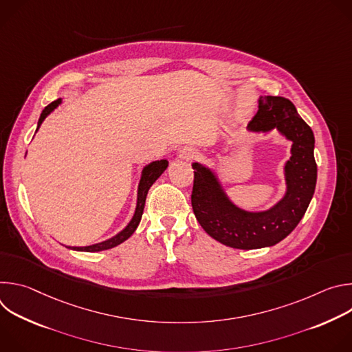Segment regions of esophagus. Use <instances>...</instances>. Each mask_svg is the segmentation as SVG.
Here are the masks:
<instances>
[{"mask_svg": "<svg viewBox=\"0 0 352 352\" xmlns=\"http://www.w3.org/2000/svg\"><path fill=\"white\" fill-rule=\"evenodd\" d=\"M196 157V150L192 147H184L179 150V159L182 160H192Z\"/></svg>", "mask_w": 352, "mask_h": 352, "instance_id": "obj_1", "label": "esophagus"}]
</instances>
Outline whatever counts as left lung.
Wrapping results in <instances>:
<instances>
[{"instance_id":"1","label":"left lung","mask_w":352,"mask_h":352,"mask_svg":"<svg viewBox=\"0 0 352 352\" xmlns=\"http://www.w3.org/2000/svg\"><path fill=\"white\" fill-rule=\"evenodd\" d=\"M248 129H277L292 142L291 157L284 167L285 195L269 210L246 212L238 208L209 167L192 164L195 177L190 202L196 220L212 238L235 249L273 246L284 239L304 217L318 178L314 132L288 98L261 96L259 110Z\"/></svg>"}]
</instances>
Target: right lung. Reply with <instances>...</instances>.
<instances>
[{
  "label": "right lung",
  "mask_w": 352,
  "mask_h": 352,
  "mask_svg": "<svg viewBox=\"0 0 352 352\" xmlns=\"http://www.w3.org/2000/svg\"><path fill=\"white\" fill-rule=\"evenodd\" d=\"M63 100L61 98H57L54 100L53 103H50L41 113L40 118H38V124H37V129L40 128L41 122L44 121V118L50 114L53 113L60 104H61ZM36 129V131H37ZM168 167V162L167 160H157V162H153L147 164L143 171H142V177H140V182H139V186H138V202H136V209H135V213H133V217L132 220L128 223V226L120 231L117 235H114L113 238L107 239V241H103V242H98V243H94V245H89V246H67L69 249H74V250H83V252H100V250H106V249H111L120 243H122L124 241H126L133 232L135 230L138 228L139 223H140V219H142V214H143V209H144V202H146V196H147V192L150 189V186H152L155 184V181L164 173V170Z\"/></svg>",
  "instance_id": "1"
}]
</instances>
